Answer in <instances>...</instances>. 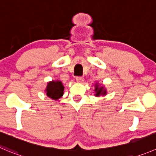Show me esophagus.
Wrapping results in <instances>:
<instances>
[{
	"mask_svg": "<svg viewBox=\"0 0 156 156\" xmlns=\"http://www.w3.org/2000/svg\"><path fill=\"white\" fill-rule=\"evenodd\" d=\"M76 81H77V82L81 83V82H83V81H84V78L81 76H78L76 78Z\"/></svg>",
	"mask_w": 156,
	"mask_h": 156,
	"instance_id": "1",
	"label": "esophagus"
}]
</instances>
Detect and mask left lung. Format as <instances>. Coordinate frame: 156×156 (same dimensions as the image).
I'll use <instances>...</instances> for the list:
<instances>
[{"label": "left lung", "instance_id": "1", "mask_svg": "<svg viewBox=\"0 0 156 156\" xmlns=\"http://www.w3.org/2000/svg\"><path fill=\"white\" fill-rule=\"evenodd\" d=\"M98 86H96V87H95V91L97 92L96 94V96H99V95L101 94H106V90H104V88L103 87H98Z\"/></svg>", "mask_w": 156, "mask_h": 156}]
</instances>
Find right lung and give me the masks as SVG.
Instances as JSON below:
<instances>
[{"mask_svg":"<svg viewBox=\"0 0 156 156\" xmlns=\"http://www.w3.org/2000/svg\"><path fill=\"white\" fill-rule=\"evenodd\" d=\"M64 86L61 81H51L49 82L46 87V95L49 98L54 100H58L63 95Z\"/></svg>","mask_w":156,"mask_h":156,"instance_id":"right-lung-1","label":"right lung"}]
</instances>
